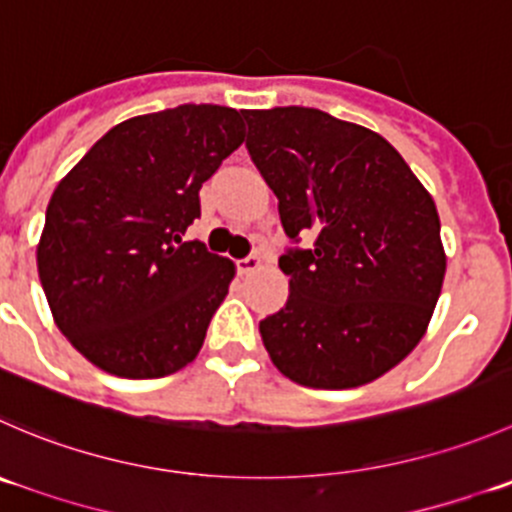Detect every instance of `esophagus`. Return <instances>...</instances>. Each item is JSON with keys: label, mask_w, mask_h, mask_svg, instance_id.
I'll return each mask as SVG.
<instances>
[{"label": "esophagus", "mask_w": 512, "mask_h": 512, "mask_svg": "<svg viewBox=\"0 0 512 512\" xmlns=\"http://www.w3.org/2000/svg\"><path fill=\"white\" fill-rule=\"evenodd\" d=\"M260 265H262V260H260V255H247V257H242V260H237V270L240 272H255V270H260Z\"/></svg>", "instance_id": "1"}]
</instances>
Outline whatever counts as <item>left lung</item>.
Wrapping results in <instances>:
<instances>
[{
	"label": "left lung",
	"mask_w": 512,
	"mask_h": 512,
	"mask_svg": "<svg viewBox=\"0 0 512 512\" xmlns=\"http://www.w3.org/2000/svg\"><path fill=\"white\" fill-rule=\"evenodd\" d=\"M247 152L292 245L285 307L260 322L277 370L345 390L385 375L428 330L445 277L440 217L377 132L312 107L247 109ZM300 236H312L310 248Z\"/></svg>",
	"instance_id": "left-lung-1"
}]
</instances>
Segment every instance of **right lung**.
Wrapping results in <instances>:
<instances>
[{
	"instance_id": "1",
	"label": "right lung",
	"mask_w": 512,
	"mask_h": 512,
	"mask_svg": "<svg viewBox=\"0 0 512 512\" xmlns=\"http://www.w3.org/2000/svg\"><path fill=\"white\" fill-rule=\"evenodd\" d=\"M242 142L237 109L180 104L112 127L59 182L39 282L92 365L150 380L195 360L235 265L182 235L200 217L202 182Z\"/></svg>"
}]
</instances>
